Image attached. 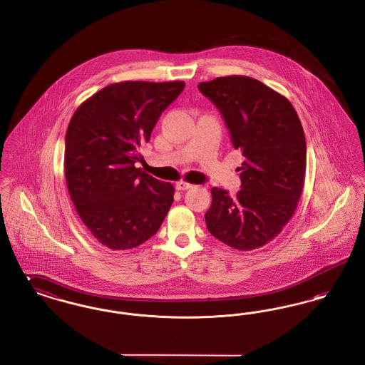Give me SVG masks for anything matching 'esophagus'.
<instances>
[{
  "label": "esophagus",
  "instance_id": "34e87169",
  "mask_svg": "<svg viewBox=\"0 0 365 365\" xmlns=\"http://www.w3.org/2000/svg\"><path fill=\"white\" fill-rule=\"evenodd\" d=\"M191 187H192V185L187 183V182H183V180H180V182H178V183H176V189H178V190H189Z\"/></svg>",
  "mask_w": 365,
  "mask_h": 365
}]
</instances>
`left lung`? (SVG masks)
<instances>
[{
	"label": "left lung",
	"instance_id": "1",
	"mask_svg": "<svg viewBox=\"0 0 365 365\" xmlns=\"http://www.w3.org/2000/svg\"><path fill=\"white\" fill-rule=\"evenodd\" d=\"M198 88L217 106L245 157L237 197L210 190L209 232L237 250L259 249L290 222L304 189L307 142L299 118L284 96L249 76H220Z\"/></svg>",
	"mask_w": 365,
	"mask_h": 365
}]
</instances>
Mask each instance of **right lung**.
Segmentation results:
<instances>
[{"label":"right lung","mask_w":365,"mask_h":365,"mask_svg":"<svg viewBox=\"0 0 365 365\" xmlns=\"http://www.w3.org/2000/svg\"><path fill=\"white\" fill-rule=\"evenodd\" d=\"M185 82L125 81L78 106L66 134L71 200L91 235L112 250L146 242L174 202V186L135 167L140 146Z\"/></svg>","instance_id":"add662e5"}]
</instances>
